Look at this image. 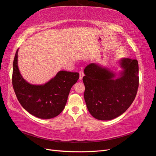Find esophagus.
I'll return each instance as SVG.
<instances>
[{
  "instance_id": "obj_1",
  "label": "esophagus",
  "mask_w": 156,
  "mask_h": 156,
  "mask_svg": "<svg viewBox=\"0 0 156 156\" xmlns=\"http://www.w3.org/2000/svg\"><path fill=\"white\" fill-rule=\"evenodd\" d=\"M83 76H84V72H83V71H80L79 72V80L80 81H81V80L83 79Z\"/></svg>"
}]
</instances>
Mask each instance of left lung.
I'll use <instances>...</instances> for the list:
<instances>
[{
    "mask_svg": "<svg viewBox=\"0 0 156 156\" xmlns=\"http://www.w3.org/2000/svg\"><path fill=\"white\" fill-rule=\"evenodd\" d=\"M119 64L122 70L118 77L96 63L84 69V98L88 111L98 120H110L120 116L135 100L139 87L138 61L123 58Z\"/></svg>",
    "mask_w": 156,
    "mask_h": 156,
    "instance_id": "1",
    "label": "left lung"
}]
</instances>
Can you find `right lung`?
I'll return each instance as SVG.
<instances>
[{"mask_svg": "<svg viewBox=\"0 0 156 156\" xmlns=\"http://www.w3.org/2000/svg\"><path fill=\"white\" fill-rule=\"evenodd\" d=\"M18 49L13 63L12 84L18 101L30 114L50 119L63 111L72 86L79 77L77 72L59 71L43 84H32L23 77L18 68Z\"/></svg>", "mask_w": 156, "mask_h": 156, "instance_id": "obj_1", "label": "right lung"}]
</instances>
